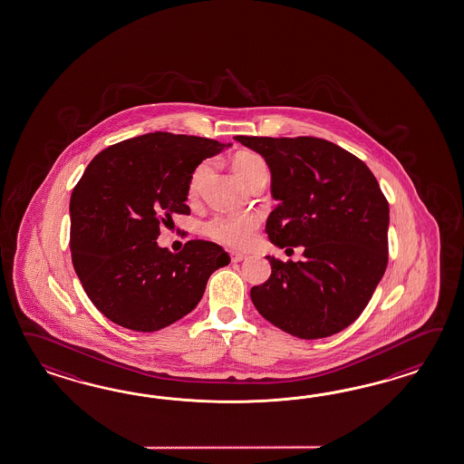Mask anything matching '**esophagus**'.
Returning a JSON list of instances; mask_svg holds the SVG:
<instances>
[{
	"label": "esophagus",
	"instance_id": "obj_1",
	"mask_svg": "<svg viewBox=\"0 0 464 464\" xmlns=\"http://www.w3.org/2000/svg\"><path fill=\"white\" fill-rule=\"evenodd\" d=\"M245 258H246L245 253H231V261L233 263H239V261H243Z\"/></svg>",
	"mask_w": 464,
	"mask_h": 464
}]
</instances>
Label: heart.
Listing matches in <instances>:
<instances>
[{
	"instance_id": "heart-1",
	"label": "heart",
	"mask_w": 464,
	"mask_h": 464,
	"mask_svg": "<svg viewBox=\"0 0 464 464\" xmlns=\"http://www.w3.org/2000/svg\"><path fill=\"white\" fill-rule=\"evenodd\" d=\"M211 166H213V162L209 159H206L192 169L189 184H188L189 198H196L199 194L204 179L211 170ZM233 168L237 170V176L248 186H253L255 182L270 178L266 160L256 152H249V150L239 152L233 158ZM258 227H260V218L256 215L218 213L204 223V233L223 246L245 249L248 248L249 245L255 241Z\"/></svg>"
}]
</instances>
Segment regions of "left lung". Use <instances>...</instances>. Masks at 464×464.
I'll return each instance as SVG.
<instances>
[{"label":"left lung","mask_w":464,"mask_h":464,"mask_svg":"<svg viewBox=\"0 0 464 464\" xmlns=\"http://www.w3.org/2000/svg\"><path fill=\"white\" fill-rule=\"evenodd\" d=\"M272 170L278 201L266 219L273 245L304 246V261L266 256L272 275L251 302L298 339L334 335L355 322L387 266L389 203L361 159L318 137L237 136Z\"/></svg>","instance_id":"left-lung-1"}]
</instances>
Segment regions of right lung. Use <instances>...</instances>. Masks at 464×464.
Wrapping results in <instances>:
<instances>
[{
    "label": "right lung",
    "mask_w": 464,
    "mask_h": 464,
    "mask_svg": "<svg viewBox=\"0 0 464 464\" xmlns=\"http://www.w3.org/2000/svg\"><path fill=\"white\" fill-rule=\"evenodd\" d=\"M206 137L154 132L103 149L70 198V251L85 294L121 327L156 332L199 304L211 273L227 266L219 245L189 239L159 248V227L189 215L192 169L221 152Z\"/></svg>",
    "instance_id": "1"
}]
</instances>
